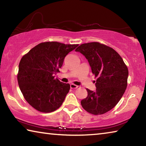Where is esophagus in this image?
<instances>
[{"label": "esophagus", "mask_w": 146, "mask_h": 146, "mask_svg": "<svg viewBox=\"0 0 146 146\" xmlns=\"http://www.w3.org/2000/svg\"><path fill=\"white\" fill-rule=\"evenodd\" d=\"M70 88H71V89H76V88H78V86L73 84H71Z\"/></svg>", "instance_id": "obj_1"}]
</instances>
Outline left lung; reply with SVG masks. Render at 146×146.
Segmentation results:
<instances>
[{
	"label": "left lung",
	"instance_id": "left-lung-1",
	"mask_svg": "<svg viewBox=\"0 0 146 146\" xmlns=\"http://www.w3.org/2000/svg\"><path fill=\"white\" fill-rule=\"evenodd\" d=\"M85 56L97 77L95 91L87 89L81 105L88 113L102 115L119 102L127 88L128 69L117 51L99 42L81 44L75 49Z\"/></svg>",
	"mask_w": 146,
	"mask_h": 146
}]
</instances>
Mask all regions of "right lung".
Segmentation results:
<instances>
[{"mask_svg": "<svg viewBox=\"0 0 146 146\" xmlns=\"http://www.w3.org/2000/svg\"><path fill=\"white\" fill-rule=\"evenodd\" d=\"M78 44L46 42L38 44L23 56L17 75L24 98L35 110L52 112L62 104L70 85L55 78L64 59Z\"/></svg>", "mask_w": 146, "mask_h": 146, "instance_id": "1", "label": "right lung"}]
</instances>
